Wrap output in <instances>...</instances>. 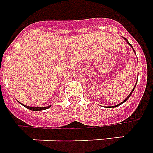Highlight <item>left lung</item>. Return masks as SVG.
I'll return each instance as SVG.
<instances>
[{
    "label": "left lung",
    "instance_id": "left-lung-1",
    "mask_svg": "<svg viewBox=\"0 0 153 153\" xmlns=\"http://www.w3.org/2000/svg\"><path fill=\"white\" fill-rule=\"evenodd\" d=\"M124 39L126 40V42H127V43H128V44H129V43H128V39H125V38H124ZM129 45H130L131 47H132V45H131V44H129ZM132 48H133V47H132ZM134 53H135V51H134ZM136 84H137V83H136ZM136 84H135V86H134V89H133V90H132V91L130 92V94H129V95H128V96H127V97H126V99L124 100H123V102L120 103V104H119V105H114V107H117V106H119V105H122V104H123V103L125 102V101H126L127 100H128V98H129V97H130V96H131V95H132V93H133V91H134V89H135V87H136Z\"/></svg>",
    "mask_w": 153,
    "mask_h": 153
}]
</instances>
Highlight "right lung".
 I'll return each mask as SVG.
<instances>
[{
  "label": "right lung",
  "instance_id": "1",
  "mask_svg": "<svg viewBox=\"0 0 153 153\" xmlns=\"http://www.w3.org/2000/svg\"><path fill=\"white\" fill-rule=\"evenodd\" d=\"M23 105L25 106V108L27 109H30V110H34V111H39V110H44V109H48L49 107H51V105H48V106H46V107H32V106H27V105Z\"/></svg>",
  "mask_w": 153,
  "mask_h": 153
}]
</instances>
